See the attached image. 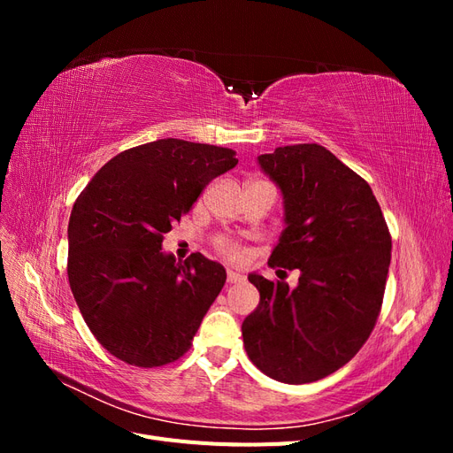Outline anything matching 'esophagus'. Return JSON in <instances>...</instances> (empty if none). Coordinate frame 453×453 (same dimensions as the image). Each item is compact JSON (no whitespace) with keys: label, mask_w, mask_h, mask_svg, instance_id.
Returning <instances> with one entry per match:
<instances>
[{"label":"esophagus","mask_w":453,"mask_h":453,"mask_svg":"<svg viewBox=\"0 0 453 453\" xmlns=\"http://www.w3.org/2000/svg\"><path fill=\"white\" fill-rule=\"evenodd\" d=\"M242 280H243L242 273H238V272H234V270H228V272H226V281H228V283H238V281H242Z\"/></svg>","instance_id":"esophagus-1"}]
</instances>
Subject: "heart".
<instances>
[{
  "mask_svg": "<svg viewBox=\"0 0 453 453\" xmlns=\"http://www.w3.org/2000/svg\"><path fill=\"white\" fill-rule=\"evenodd\" d=\"M215 248H217L219 253H221V255L226 257V258H236V257H240L238 243L228 240V238H219V240L215 242Z\"/></svg>",
  "mask_w": 453,
  "mask_h": 453,
  "instance_id": "heart-1",
  "label": "heart"
}]
</instances>
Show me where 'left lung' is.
Segmentation results:
<instances>
[{
	"instance_id": "1",
	"label": "left lung",
	"mask_w": 453,
	"mask_h": 453,
	"mask_svg": "<svg viewBox=\"0 0 453 453\" xmlns=\"http://www.w3.org/2000/svg\"><path fill=\"white\" fill-rule=\"evenodd\" d=\"M258 164L285 200V230L268 266L298 285L250 273L260 293L242 325L251 363L283 383H310L349 363L374 331L391 234L372 188L318 143L278 147ZM283 270V272H285Z\"/></svg>"
}]
</instances>
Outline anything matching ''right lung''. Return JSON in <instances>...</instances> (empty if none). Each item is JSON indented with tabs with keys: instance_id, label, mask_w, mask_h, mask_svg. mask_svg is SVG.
<instances>
[{
	"instance_id": "right-lung-1",
	"label": "right lung",
	"mask_w": 453,
	"mask_h": 453,
	"mask_svg": "<svg viewBox=\"0 0 453 453\" xmlns=\"http://www.w3.org/2000/svg\"><path fill=\"white\" fill-rule=\"evenodd\" d=\"M232 149L157 140L122 150L73 203L67 280L90 333L117 359L155 368L190 349L226 281L193 253L164 255L162 240L211 180L238 164Z\"/></svg>"
}]
</instances>
